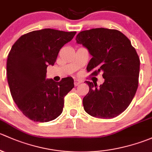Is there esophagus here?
<instances>
[{
  "instance_id": "34e87169",
  "label": "esophagus",
  "mask_w": 152,
  "mask_h": 152,
  "mask_svg": "<svg viewBox=\"0 0 152 152\" xmlns=\"http://www.w3.org/2000/svg\"><path fill=\"white\" fill-rule=\"evenodd\" d=\"M81 83H82V81L80 80H75V86H77Z\"/></svg>"
}]
</instances>
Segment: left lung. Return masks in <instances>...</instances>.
Segmentation results:
<instances>
[{
	"label": "left lung",
	"instance_id": "1",
	"mask_svg": "<svg viewBox=\"0 0 152 152\" xmlns=\"http://www.w3.org/2000/svg\"><path fill=\"white\" fill-rule=\"evenodd\" d=\"M92 56L87 72H102L104 82L86 81L89 91L83 99L84 110L99 118H112L126 110L138 87L140 58L129 39L118 30L99 28L80 32L75 39Z\"/></svg>",
	"mask_w": 152,
	"mask_h": 152
}]
</instances>
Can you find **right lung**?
I'll use <instances>...</instances> for the list:
<instances>
[{
	"mask_svg": "<svg viewBox=\"0 0 152 152\" xmlns=\"http://www.w3.org/2000/svg\"><path fill=\"white\" fill-rule=\"evenodd\" d=\"M75 34L50 28L34 31L12 45L6 62L8 83L17 106L29 119L48 122L61 114L74 80H46L47 67L54 65L61 48Z\"/></svg>",
	"mask_w": 152,
	"mask_h": 152,
	"instance_id": "obj_1",
	"label": "right lung"
}]
</instances>
